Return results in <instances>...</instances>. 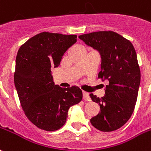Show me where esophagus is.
I'll use <instances>...</instances> for the list:
<instances>
[{"mask_svg":"<svg viewBox=\"0 0 151 151\" xmlns=\"http://www.w3.org/2000/svg\"><path fill=\"white\" fill-rule=\"evenodd\" d=\"M83 99L84 100H89V95H88V93H86L85 91H83Z\"/></svg>","mask_w":151,"mask_h":151,"instance_id":"esophagus-1","label":"esophagus"}]
</instances>
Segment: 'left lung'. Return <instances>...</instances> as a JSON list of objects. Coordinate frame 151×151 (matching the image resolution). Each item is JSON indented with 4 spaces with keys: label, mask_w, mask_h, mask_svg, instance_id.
<instances>
[{
    "label": "left lung",
    "mask_w": 151,
    "mask_h": 151,
    "mask_svg": "<svg viewBox=\"0 0 151 151\" xmlns=\"http://www.w3.org/2000/svg\"><path fill=\"white\" fill-rule=\"evenodd\" d=\"M78 37L100 52L101 70L98 78L109 81L103 97L89 95L101 108V111L90 119L91 124L101 132L116 131L128 121L136 104L141 75L135 50L129 40L111 31Z\"/></svg>",
    "instance_id": "left-lung-1"
}]
</instances>
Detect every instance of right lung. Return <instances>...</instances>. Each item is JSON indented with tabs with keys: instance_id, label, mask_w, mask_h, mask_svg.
I'll return each instance as SVG.
<instances>
[{
	"instance_id": "right-lung-1",
	"label": "right lung",
	"mask_w": 151,
	"mask_h": 151,
	"mask_svg": "<svg viewBox=\"0 0 151 151\" xmlns=\"http://www.w3.org/2000/svg\"><path fill=\"white\" fill-rule=\"evenodd\" d=\"M76 42V35L43 32L29 39L17 52L15 86L25 116L40 129L61 128L69 109L82 100L78 86L55 85L50 71L59 65L64 53Z\"/></svg>"
}]
</instances>
